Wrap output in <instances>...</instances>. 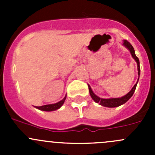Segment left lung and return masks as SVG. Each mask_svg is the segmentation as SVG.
<instances>
[{
    "mask_svg": "<svg viewBox=\"0 0 155 155\" xmlns=\"http://www.w3.org/2000/svg\"><path fill=\"white\" fill-rule=\"evenodd\" d=\"M123 45L127 48H128V50L130 52L131 55L132 57L134 58V60L136 61V62L137 63V69H138V75H139V78H140V60H139L138 58L136 56L135 54V51H134V48L132 46V45L127 41V40H124V42H123ZM138 78V80H139ZM138 80H137V83L134 85V86L132 87L130 92H128L126 95H124V97H119V98H109V99H104V98H101L99 97L98 96H97L93 92V91L91 90V88L90 85H88V89H89V92H90V95L92 99L95 101L96 103L99 104L100 105L104 106V107H109V108H112V107H119V106L122 105V104H125L127 101L133 96L134 94V91L136 90V87H137V85L138 83Z\"/></svg>",
    "mask_w": 155,
    "mask_h": 155,
    "instance_id": "8db88e82",
    "label": "left lung"
}]
</instances>
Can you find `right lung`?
<instances>
[{
    "instance_id": "obj_1",
    "label": "right lung",
    "mask_w": 155,
    "mask_h": 155,
    "mask_svg": "<svg viewBox=\"0 0 155 155\" xmlns=\"http://www.w3.org/2000/svg\"><path fill=\"white\" fill-rule=\"evenodd\" d=\"M66 97H67V95H65V97H64L63 100H61V101H59V102L56 103V104H48V105H44V106H42V107H36V108L38 109H40V110L46 111V112L57 110V109H58L59 108L63 105L64 103V101H65V100H66Z\"/></svg>"
}]
</instances>
